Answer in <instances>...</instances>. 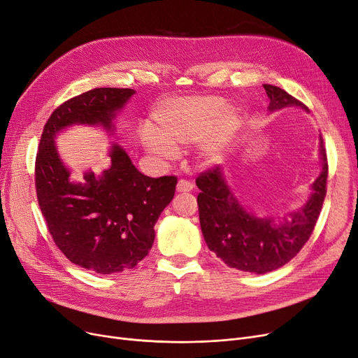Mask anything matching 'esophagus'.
I'll return each instance as SVG.
<instances>
[{
  "label": "esophagus",
  "mask_w": 358,
  "mask_h": 358,
  "mask_svg": "<svg viewBox=\"0 0 358 358\" xmlns=\"http://www.w3.org/2000/svg\"><path fill=\"white\" fill-rule=\"evenodd\" d=\"M193 187H194L193 182L189 181V180L181 178V180L177 182V192H192Z\"/></svg>",
  "instance_id": "34e87169"
}]
</instances>
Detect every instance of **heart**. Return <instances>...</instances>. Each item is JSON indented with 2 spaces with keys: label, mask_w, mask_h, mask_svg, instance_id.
Masks as SVG:
<instances>
[{
  "label": "heart",
  "mask_w": 358,
  "mask_h": 358,
  "mask_svg": "<svg viewBox=\"0 0 358 358\" xmlns=\"http://www.w3.org/2000/svg\"><path fill=\"white\" fill-rule=\"evenodd\" d=\"M240 126L238 114L217 96H189L159 105L152 115V129L142 131L143 146L162 158L201 141V152L213 158Z\"/></svg>",
  "instance_id": "b5f03b06"
}]
</instances>
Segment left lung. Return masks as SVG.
Listing matches in <instances>:
<instances>
[{
  "label": "left lung",
  "mask_w": 358,
  "mask_h": 358,
  "mask_svg": "<svg viewBox=\"0 0 358 358\" xmlns=\"http://www.w3.org/2000/svg\"><path fill=\"white\" fill-rule=\"evenodd\" d=\"M269 96V110L307 106L284 89L263 85ZM322 173L313 182V193L291 221L275 224L272 217H256L247 212L231 193L220 166H213L196 178L201 234L209 247L229 268L241 272L266 273L284 266L301 250L312 236L326 196L328 158L320 137Z\"/></svg>",
  "instance_id": "obj_1"
}]
</instances>
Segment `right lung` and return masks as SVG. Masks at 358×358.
I'll return each mask as SVG.
<instances>
[{
  "label": "right lung",
  "instance_id": "1",
  "mask_svg": "<svg viewBox=\"0 0 358 358\" xmlns=\"http://www.w3.org/2000/svg\"><path fill=\"white\" fill-rule=\"evenodd\" d=\"M134 90L96 87L61 103L46 121L35 162V185L50 234L74 265L96 273L134 268L155 240V224L176 194L177 177L138 173L122 148H111V166L85 182H71L54 143L71 124L113 129L117 111Z\"/></svg>",
  "mask_w": 358,
  "mask_h": 358
}]
</instances>
